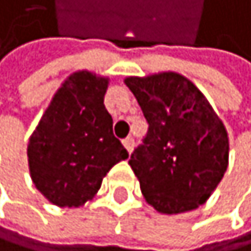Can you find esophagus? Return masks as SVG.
<instances>
[{"label": "esophagus", "instance_id": "obj_1", "mask_svg": "<svg viewBox=\"0 0 251 251\" xmlns=\"http://www.w3.org/2000/svg\"><path fill=\"white\" fill-rule=\"evenodd\" d=\"M123 147L128 150V152H131L134 150V139L132 137H126L123 140Z\"/></svg>", "mask_w": 251, "mask_h": 251}]
</instances>
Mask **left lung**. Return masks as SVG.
I'll return each instance as SVG.
<instances>
[{"label": "left lung", "mask_w": 251, "mask_h": 251, "mask_svg": "<svg viewBox=\"0 0 251 251\" xmlns=\"http://www.w3.org/2000/svg\"><path fill=\"white\" fill-rule=\"evenodd\" d=\"M148 122L129 165L145 201L163 214L198 208L228 167V134L205 95L177 72L128 77Z\"/></svg>", "instance_id": "8db88e82"}]
</instances>
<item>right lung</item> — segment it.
<instances>
[{
	"mask_svg": "<svg viewBox=\"0 0 251 251\" xmlns=\"http://www.w3.org/2000/svg\"><path fill=\"white\" fill-rule=\"evenodd\" d=\"M109 78L78 71L64 80L27 145L32 182L57 207H81L108 171L128 159L104 108Z\"/></svg>",
	"mask_w": 251,
	"mask_h": 251,
	"instance_id": "add662e5",
	"label": "right lung"
}]
</instances>
